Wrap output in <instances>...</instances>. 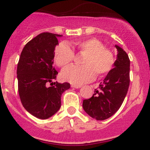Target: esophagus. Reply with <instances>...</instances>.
<instances>
[{
  "label": "esophagus",
  "instance_id": "1",
  "mask_svg": "<svg viewBox=\"0 0 150 150\" xmlns=\"http://www.w3.org/2000/svg\"><path fill=\"white\" fill-rule=\"evenodd\" d=\"M82 87L81 85H71V87H73V88L75 89H79Z\"/></svg>",
  "mask_w": 150,
  "mask_h": 150
}]
</instances>
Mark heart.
I'll list each match as a JSON object with an SVG mask.
<instances>
[{
    "label": "heart",
    "instance_id": "heart-1",
    "mask_svg": "<svg viewBox=\"0 0 150 150\" xmlns=\"http://www.w3.org/2000/svg\"><path fill=\"white\" fill-rule=\"evenodd\" d=\"M74 49L85 54L82 66L70 65L61 72V78L74 85H82L97 76H104L112 69L115 62L113 53L104 48L96 39H87L75 42ZM74 53L66 43H60L56 47L54 60L59 67H65L73 60Z\"/></svg>",
    "mask_w": 150,
    "mask_h": 150
}]
</instances>
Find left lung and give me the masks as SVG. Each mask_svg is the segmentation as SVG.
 <instances>
[{
	"label": "left lung",
	"instance_id": "8db88e82",
	"mask_svg": "<svg viewBox=\"0 0 150 150\" xmlns=\"http://www.w3.org/2000/svg\"><path fill=\"white\" fill-rule=\"evenodd\" d=\"M116 48L117 57L113 68L94 89L92 97L84 99L82 107L89 116L98 120L107 119L119 109L126 96L130 84V60L126 52Z\"/></svg>",
	"mask_w": 150,
	"mask_h": 150
}]
</instances>
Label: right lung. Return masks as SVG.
I'll return each mask as SVG.
<instances>
[{
    "mask_svg": "<svg viewBox=\"0 0 150 150\" xmlns=\"http://www.w3.org/2000/svg\"><path fill=\"white\" fill-rule=\"evenodd\" d=\"M59 34L44 32L23 48L17 68L18 92L23 106L32 116L47 119L61 106V95L70 87L68 82H53L58 72L53 67ZM49 83H53L48 88Z\"/></svg>",
    "mask_w": 150,
    "mask_h": 150,
    "instance_id": "obj_1",
    "label": "right lung"
}]
</instances>
